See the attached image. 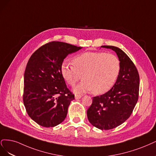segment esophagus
I'll return each instance as SVG.
<instances>
[{
    "instance_id": "esophagus-1",
    "label": "esophagus",
    "mask_w": 156,
    "mask_h": 156,
    "mask_svg": "<svg viewBox=\"0 0 156 156\" xmlns=\"http://www.w3.org/2000/svg\"><path fill=\"white\" fill-rule=\"evenodd\" d=\"M82 98V95L80 94H75V99H80Z\"/></svg>"
}]
</instances>
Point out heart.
Instances as JSON below:
<instances>
[{
    "label": "heart",
    "mask_w": 156,
    "mask_h": 156,
    "mask_svg": "<svg viewBox=\"0 0 156 156\" xmlns=\"http://www.w3.org/2000/svg\"><path fill=\"white\" fill-rule=\"evenodd\" d=\"M73 65L63 63L61 72L67 83L74 86L76 93L93 91L95 94L108 91L116 82L120 71L119 59L113 54L102 52H85L73 59Z\"/></svg>",
    "instance_id": "b5f03b06"
}]
</instances>
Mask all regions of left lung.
Wrapping results in <instances>:
<instances>
[{
    "mask_svg": "<svg viewBox=\"0 0 156 156\" xmlns=\"http://www.w3.org/2000/svg\"><path fill=\"white\" fill-rule=\"evenodd\" d=\"M112 49L120 62V71L112 88L100 96L93 98L87 111L89 121L100 129H111L124 122L133 112L139 98V75L135 65L121 49L104 45Z\"/></svg>",
    "mask_w": 156,
    "mask_h": 156,
    "instance_id": "obj_1",
    "label": "left lung"
}]
</instances>
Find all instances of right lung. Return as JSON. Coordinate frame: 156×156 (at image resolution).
Segmentation results:
<instances>
[{
    "label": "right lung",
    "mask_w": 156,
    "mask_h": 156,
    "mask_svg": "<svg viewBox=\"0 0 156 156\" xmlns=\"http://www.w3.org/2000/svg\"><path fill=\"white\" fill-rule=\"evenodd\" d=\"M82 47L52 41L35 51L24 74L23 102L29 117L43 127H54L66 118L74 99L62 74L64 59Z\"/></svg>",
    "instance_id": "1"
}]
</instances>
